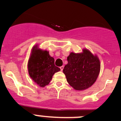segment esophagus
Instances as JSON below:
<instances>
[{
  "label": "esophagus",
  "mask_w": 121,
  "mask_h": 121,
  "mask_svg": "<svg viewBox=\"0 0 121 121\" xmlns=\"http://www.w3.org/2000/svg\"><path fill=\"white\" fill-rule=\"evenodd\" d=\"M63 69H64V66H61V67H60V69H61V71H63Z\"/></svg>",
  "instance_id": "1"
}]
</instances>
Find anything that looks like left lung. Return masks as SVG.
Listing matches in <instances>:
<instances>
[{
  "label": "left lung",
  "instance_id": "1",
  "mask_svg": "<svg viewBox=\"0 0 121 121\" xmlns=\"http://www.w3.org/2000/svg\"><path fill=\"white\" fill-rule=\"evenodd\" d=\"M63 73L68 83L75 90H84L93 85L100 71V61L96 55L84 48L82 53H71Z\"/></svg>",
  "mask_w": 121,
  "mask_h": 121
}]
</instances>
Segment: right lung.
<instances>
[{
	"instance_id": "obj_1",
	"label": "right lung",
	"mask_w": 121,
	"mask_h": 121,
	"mask_svg": "<svg viewBox=\"0 0 121 121\" xmlns=\"http://www.w3.org/2000/svg\"><path fill=\"white\" fill-rule=\"evenodd\" d=\"M27 66L31 78L41 87L48 85L54 73L60 71L49 52L40 49L37 45L33 47Z\"/></svg>"
}]
</instances>
